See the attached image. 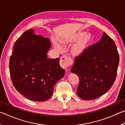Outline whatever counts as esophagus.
Segmentation results:
<instances>
[{
    "label": "esophagus",
    "mask_w": 125,
    "mask_h": 125,
    "mask_svg": "<svg viewBox=\"0 0 125 125\" xmlns=\"http://www.w3.org/2000/svg\"><path fill=\"white\" fill-rule=\"evenodd\" d=\"M72 61L71 59L67 56H63L60 59V64L62 68L67 71V68L69 65L72 64Z\"/></svg>",
    "instance_id": "1"
}]
</instances>
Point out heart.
I'll return each mask as SVG.
<instances>
[{
    "mask_svg": "<svg viewBox=\"0 0 125 125\" xmlns=\"http://www.w3.org/2000/svg\"><path fill=\"white\" fill-rule=\"evenodd\" d=\"M92 41L93 36L90 33H85L84 32L79 31L74 33L67 39L60 40V42L62 46H66L76 41L71 47V53L73 56H80L87 51ZM52 42L56 51L59 53L63 52V48L60 44L56 41H53Z\"/></svg>",
    "mask_w": 125,
    "mask_h": 125,
    "instance_id": "1",
    "label": "heart"
}]
</instances>
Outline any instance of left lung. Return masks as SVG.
I'll return each instance as SVG.
<instances>
[{"mask_svg": "<svg viewBox=\"0 0 125 125\" xmlns=\"http://www.w3.org/2000/svg\"><path fill=\"white\" fill-rule=\"evenodd\" d=\"M118 63L115 44L104 32L100 41L75 58L71 72L79 78L78 95L83 100H91L105 94L115 82Z\"/></svg>", "mask_w": 125, "mask_h": 125, "instance_id": "1", "label": "left lung"}]
</instances>
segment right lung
<instances>
[{"label":"right lung","instance_id":"1","mask_svg":"<svg viewBox=\"0 0 125 125\" xmlns=\"http://www.w3.org/2000/svg\"><path fill=\"white\" fill-rule=\"evenodd\" d=\"M48 38L30 29L16 40L10 58V77L16 89L30 100L44 101L52 95L53 87L65 71L60 59L47 58Z\"/></svg>","mask_w":125,"mask_h":125}]
</instances>
